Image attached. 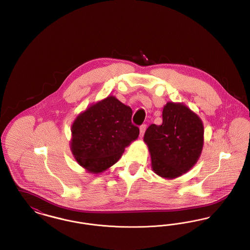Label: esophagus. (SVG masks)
<instances>
[{"label": "esophagus", "instance_id": "34e87169", "mask_svg": "<svg viewBox=\"0 0 250 250\" xmlns=\"http://www.w3.org/2000/svg\"><path fill=\"white\" fill-rule=\"evenodd\" d=\"M145 129H146V125H143L140 126V134H141V137H143V134H144V132H145Z\"/></svg>", "mask_w": 250, "mask_h": 250}]
</instances>
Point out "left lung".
<instances>
[{
    "label": "left lung",
    "instance_id": "8db88e82",
    "mask_svg": "<svg viewBox=\"0 0 250 250\" xmlns=\"http://www.w3.org/2000/svg\"><path fill=\"white\" fill-rule=\"evenodd\" d=\"M161 125H151L143 142L151 155V167L166 180L189 171L202 155L204 127L200 116L183 102L168 101Z\"/></svg>",
    "mask_w": 250,
    "mask_h": 250
}]
</instances>
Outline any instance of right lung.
Returning a JSON list of instances; mask_svg holds the SVG:
<instances>
[{
    "label": "right lung",
    "instance_id": "right-lung-1",
    "mask_svg": "<svg viewBox=\"0 0 250 250\" xmlns=\"http://www.w3.org/2000/svg\"><path fill=\"white\" fill-rule=\"evenodd\" d=\"M131 117V107L114 95H107L79 113L72 124L69 143L78 164L94 174L113 166L140 135Z\"/></svg>",
    "mask_w": 250,
    "mask_h": 250
}]
</instances>
